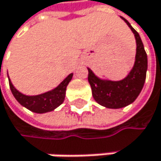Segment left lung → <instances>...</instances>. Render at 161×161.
<instances>
[{
  "label": "left lung",
  "mask_w": 161,
  "mask_h": 161,
  "mask_svg": "<svg viewBox=\"0 0 161 161\" xmlns=\"http://www.w3.org/2000/svg\"><path fill=\"white\" fill-rule=\"evenodd\" d=\"M123 19L131 29L136 39V57L132 70L122 81H102L88 69V80L95 100L107 108L118 109L132 103L139 96L146 80L148 67L147 54L139 34L125 18Z\"/></svg>",
  "instance_id": "1"
}]
</instances>
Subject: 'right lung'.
Masks as SVG:
<instances>
[{
    "label": "right lung",
    "mask_w": 161,
    "mask_h": 161,
    "mask_svg": "<svg viewBox=\"0 0 161 161\" xmlns=\"http://www.w3.org/2000/svg\"><path fill=\"white\" fill-rule=\"evenodd\" d=\"M71 78H72V73L67 76L56 89L47 92L45 94L34 96V97H28L22 95L21 92H19L13 87L10 80H8V82L12 95L14 96V97L18 102L21 105H23V106H25L27 109L35 113L41 114L54 110L64 102L66 86L69 85Z\"/></svg>",
    "instance_id": "obj_1"
}]
</instances>
